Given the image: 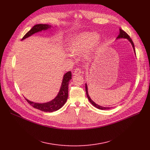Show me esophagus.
I'll return each instance as SVG.
<instances>
[{"mask_svg":"<svg viewBox=\"0 0 150 150\" xmlns=\"http://www.w3.org/2000/svg\"><path fill=\"white\" fill-rule=\"evenodd\" d=\"M82 73V71H81V69L79 68H77L75 69L74 72V75H79Z\"/></svg>","mask_w":150,"mask_h":150,"instance_id":"1","label":"esophagus"}]
</instances>
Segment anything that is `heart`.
I'll return each mask as SVG.
<instances>
[{
  "mask_svg": "<svg viewBox=\"0 0 150 150\" xmlns=\"http://www.w3.org/2000/svg\"><path fill=\"white\" fill-rule=\"evenodd\" d=\"M99 40L97 35H93L91 33H82L76 35L69 42L68 50L74 55H78L87 47V53L90 54L97 46Z\"/></svg>",
  "mask_w": 150,
  "mask_h": 150,
  "instance_id": "1",
  "label": "heart"
}]
</instances>
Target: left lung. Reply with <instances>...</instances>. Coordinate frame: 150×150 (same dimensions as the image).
Segmentation results:
<instances>
[{
  "mask_svg": "<svg viewBox=\"0 0 150 150\" xmlns=\"http://www.w3.org/2000/svg\"><path fill=\"white\" fill-rule=\"evenodd\" d=\"M117 38H127L128 40H129V41L131 42V43L132 44V47H133V48H134V51H135V46H134V42H133V41L132 40V39L131 38V37H129V35H128L125 31H124L123 30L120 29V33H119L118 37H117ZM85 91H86L87 96V97H88L89 101L91 102V103L94 107H96V108H98V109H100V110H108V109H110L111 108H105V107H102V106L98 105V104H96V103L91 99V98L90 97V96H89V95H88L87 84H85Z\"/></svg>",
  "mask_w": 150,
  "mask_h": 150,
  "instance_id": "8db88e82",
  "label": "left lung"
}]
</instances>
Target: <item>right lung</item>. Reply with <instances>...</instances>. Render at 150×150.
<instances>
[{"label": "right lung", "instance_id": "add662e5", "mask_svg": "<svg viewBox=\"0 0 150 150\" xmlns=\"http://www.w3.org/2000/svg\"><path fill=\"white\" fill-rule=\"evenodd\" d=\"M51 27V25L47 24H37L35 25L23 37L22 40L31 36V35L42 30H46ZM71 72L69 71L64 75L61 87L57 96L52 101L45 103H37L30 101L25 98L27 102L32 105L34 108L45 112H52L60 109L64 105L68 97V85L69 81L72 79Z\"/></svg>", "mask_w": 150, "mask_h": 150}]
</instances>
